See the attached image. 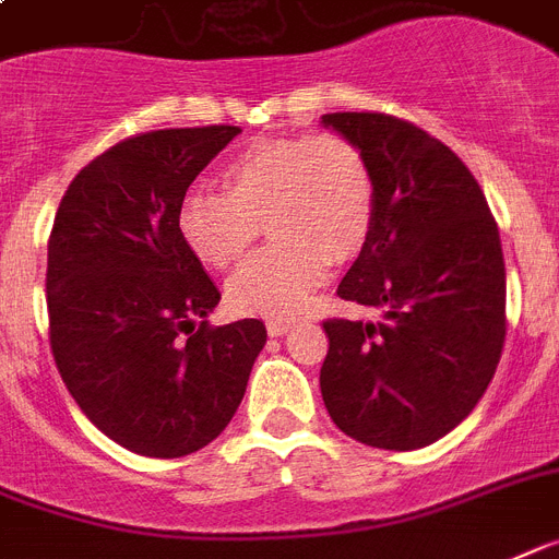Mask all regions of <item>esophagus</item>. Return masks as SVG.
I'll return each instance as SVG.
<instances>
[{
	"instance_id": "34e87169",
	"label": "esophagus",
	"mask_w": 559,
	"mask_h": 559,
	"mask_svg": "<svg viewBox=\"0 0 559 559\" xmlns=\"http://www.w3.org/2000/svg\"><path fill=\"white\" fill-rule=\"evenodd\" d=\"M290 325H294V322H290V320H269V322H265V329H269L271 336L288 334Z\"/></svg>"
}]
</instances>
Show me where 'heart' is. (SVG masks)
<instances>
[{
	"label": "heart",
	"mask_w": 559,
	"mask_h": 559,
	"mask_svg": "<svg viewBox=\"0 0 559 559\" xmlns=\"http://www.w3.org/2000/svg\"><path fill=\"white\" fill-rule=\"evenodd\" d=\"M219 191L179 202L177 230L207 269L237 265L265 223L269 248L228 283L239 313L290 317L329 274L366 248L377 214L368 156L334 131L257 140L219 168Z\"/></svg>",
	"instance_id": "1"
}]
</instances>
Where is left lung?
Instances as JSON below:
<instances>
[{"label": "left lung", "instance_id": "left-lung-1", "mask_svg": "<svg viewBox=\"0 0 559 559\" xmlns=\"http://www.w3.org/2000/svg\"><path fill=\"white\" fill-rule=\"evenodd\" d=\"M322 122L362 147L377 186L371 237L336 294L380 311L322 322V403L354 440L423 449L472 414L500 362V230L472 170L414 122L371 110Z\"/></svg>", "mask_w": 559, "mask_h": 559}]
</instances>
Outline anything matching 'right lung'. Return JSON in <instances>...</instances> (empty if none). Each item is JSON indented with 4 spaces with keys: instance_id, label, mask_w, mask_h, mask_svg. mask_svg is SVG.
<instances>
[{
    "instance_id": "add662e5",
    "label": "right lung",
    "mask_w": 559,
    "mask_h": 559,
    "mask_svg": "<svg viewBox=\"0 0 559 559\" xmlns=\"http://www.w3.org/2000/svg\"><path fill=\"white\" fill-rule=\"evenodd\" d=\"M237 133L117 142L73 177L50 228V352L82 414L133 454L186 456L223 435L269 336L260 320H205L219 290L177 230L188 186Z\"/></svg>"
}]
</instances>
